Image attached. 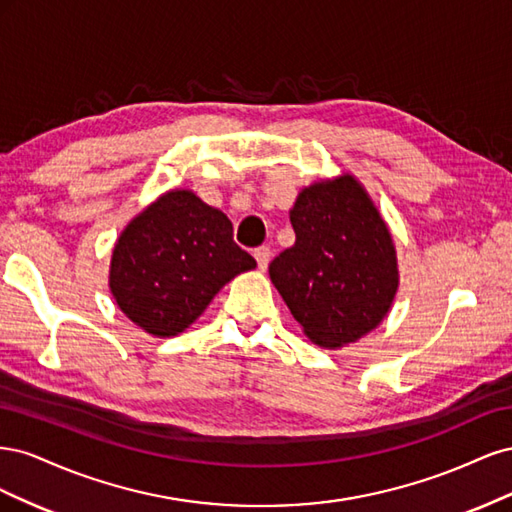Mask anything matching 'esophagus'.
<instances>
[{
  "instance_id": "esophagus-1",
  "label": "esophagus",
  "mask_w": 512,
  "mask_h": 512,
  "mask_svg": "<svg viewBox=\"0 0 512 512\" xmlns=\"http://www.w3.org/2000/svg\"><path fill=\"white\" fill-rule=\"evenodd\" d=\"M254 258H256V262H258V269H260V271H265V269L269 267V260H271V250H269L267 245L256 247V250H254Z\"/></svg>"
}]
</instances>
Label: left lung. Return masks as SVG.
<instances>
[{"mask_svg":"<svg viewBox=\"0 0 512 512\" xmlns=\"http://www.w3.org/2000/svg\"><path fill=\"white\" fill-rule=\"evenodd\" d=\"M292 247L269 265L303 333L322 348L356 342L389 314L399 286L389 226L352 175L312 183L290 209Z\"/></svg>","mask_w":512,"mask_h":512,"instance_id":"8db88e82","label":"left lung"}]
</instances>
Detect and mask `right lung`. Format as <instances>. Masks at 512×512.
Returning <instances> with one entry per match:
<instances>
[{"label": "right lung", "mask_w": 512, "mask_h": 512, "mask_svg": "<svg viewBox=\"0 0 512 512\" xmlns=\"http://www.w3.org/2000/svg\"><path fill=\"white\" fill-rule=\"evenodd\" d=\"M256 260L232 241V224L192 190H170L119 235L108 286L119 309L149 335L185 331L235 275Z\"/></svg>", "instance_id": "right-lung-1"}]
</instances>
